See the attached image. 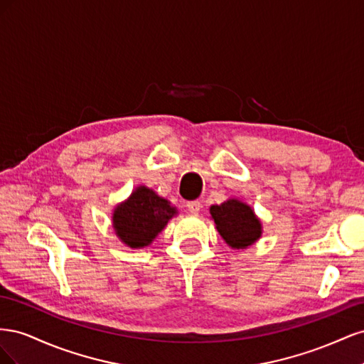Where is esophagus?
I'll return each mask as SVG.
<instances>
[{"mask_svg":"<svg viewBox=\"0 0 364 364\" xmlns=\"http://www.w3.org/2000/svg\"><path fill=\"white\" fill-rule=\"evenodd\" d=\"M186 209H188V213L193 215H197L200 213L202 209V203L199 200H191V202H186Z\"/></svg>","mask_w":364,"mask_h":364,"instance_id":"esophagus-1","label":"esophagus"}]
</instances>
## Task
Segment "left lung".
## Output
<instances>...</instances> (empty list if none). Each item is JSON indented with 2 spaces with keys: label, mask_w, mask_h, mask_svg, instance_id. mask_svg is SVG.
Instances as JSON below:
<instances>
[{
  "label": "left lung",
  "mask_w": 364,
  "mask_h": 364,
  "mask_svg": "<svg viewBox=\"0 0 364 364\" xmlns=\"http://www.w3.org/2000/svg\"><path fill=\"white\" fill-rule=\"evenodd\" d=\"M211 213L220 235L234 249H246L261 237V223L252 208L240 200L213 205Z\"/></svg>",
  "instance_id": "8db88e82"
}]
</instances>
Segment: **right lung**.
I'll list each match as a JSON object with an SVG mask.
<instances>
[{
    "label": "right lung",
    "mask_w": 364,
    "mask_h": 364,
    "mask_svg": "<svg viewBox=\"0 0 364 364\" xmlns=\"http://www.w3.org/2000/svg\"><path fill=\"white\" fill-rule=\"evenodd\" d=\"M176 214V208L155 191L139 186L129 199L114 211V229L119 240L129 247L150 245L168 220Z\"/></svg>",
    "instance_id": "add662e5"
}]
</instances>
